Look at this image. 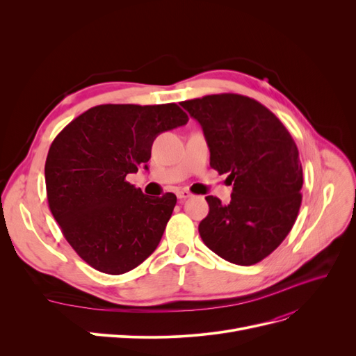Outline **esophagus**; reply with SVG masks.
<instances>
[{
	"instance_id": "obj_1",
	"label": "esophagus",
	"mask_w": 356,
	"mask_h": 356,
	"mask_svg": "<svg viewBox=\"0 0 356 356\" xmlns=\"http://www.w3.org/2000/svg\"><path fill=\"white\" fill-rule=\"evenodd\" d=\"M176 195H177V199H179L180 202H183V200H186V199H189V197L192 196V193L188 192V191H180V192H177Z\"/></svg>"
}]
</instances>
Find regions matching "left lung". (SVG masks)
<instances>
[{
  "label": "left lung",
  "mask_w": 356,
  "mask_h": 356,
  "mask_svg": "<svg viewBox=\"0 0 356 356\" xmlns=\"http://www.w3.org/2000/svg\"><path fill=\"white\" fill-rule=\"evenodd\" d=\"M180 105L202 127L211 167L229 173L231 202L207 196L199 234L209 250L238 266L268 257L291 231L302 204L303 168L287 128L258 101L219 93Z\"/></svg>",
  "instance_id": "8db88e82"
}]
</instances>
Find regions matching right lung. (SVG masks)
Masks as SVG:
<instances>
[{"label":"right lung","mask_w":356,"mask_h":356,"mask_svg":"<svg viewBox=\"0 0 356 356\" xmlns=\"http://www.w3.org/2000/svg\"><path fill=\"white\" fill-rule=\"evenodd\" d=\"M188 121L176 104H106L83 112L53 140L44 165L49 208L90 267L118 275L154 252L176 195L147 196L125 177L147 168L159 134Z\"/></svg>","instance_id":"right-lung-1"}]
</instances>
